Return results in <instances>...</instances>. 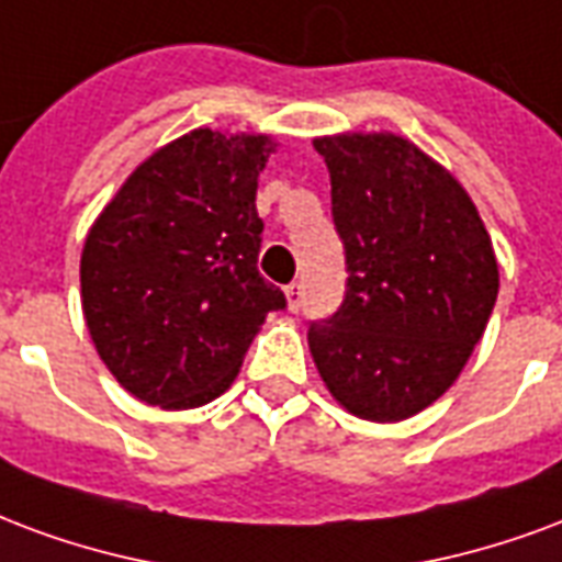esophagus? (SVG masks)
<instances>
[{
	"label": "esophagus",
	"instance_id": "1",
	"mask_svg": "<svg viewBox=\"0 0 562 562\" xmlns=\"http://www.w3.org/2000/svg\"><path fill=\"white\" fill-rule=\"evenodd\" d=\"M285 301H289V310H292V313H297V310H301V301H303L301 282H292V285H285Z\"/></svg>",
	"mask_w": 562,
	"mask_h": 562
}]
</instances>
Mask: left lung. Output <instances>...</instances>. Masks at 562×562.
I'll use <instances>...</instances> for the list:
<instances>
[{"instance_id":"obj_1","label":"left lung","mask_w":562,"mask_h":562,"mask_svg":"<svg viewBox=\"0 0 562 562\" xmlns=\"http://www.w3.org/2000/svg\"><path fill=\"white\" fill-rule=\"evenodd\" d=\"M345 247V297L310 324L324 384L355 417L398 423L459 378L497 301V261L471 196L393 133L315 139Z\"/></svg>"}]
</instances>
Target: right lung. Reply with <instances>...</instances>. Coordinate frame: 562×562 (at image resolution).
I'll return each mask as SVG.
<instances>
[{
	"instance_id": "1",
	"label": "right lung",
	"mask_w": 562,
	"mask_h": 562,
	"mask_svg": "<svg viewBox=\"0 0 562 562\" xmlns=\"http://www.w3.org/2000/svg\"><path fill=\"white\" fill-rule=\"evenodd\" d=\"M268 136L187 133L151 154L82 247V313L115 381L160 408H199L238 375L285 294L259 273Z\"/></svg>"
}]
</instances>
